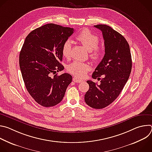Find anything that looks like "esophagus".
<instances>
[{
  "label": "esophagus",
  "instance_id": "34e87169",
  "mask_svg": "<svg viewBox=\"0 0 152 152\" xmlns=\"http://www.w3.org/2000/svg\"><path fill=\"white\" fill-rule=\"evenodd\" d=\"M73 80L75 82H76V83H81V82L83 81V80H82L78 79V78L76 77H74L73 78Z\"/></svg>",
  "mask_w": 152,
  "mask_h": 152
}]
</instances>
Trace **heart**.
Masks as SVG:
<instances>
[{
    "instance_id": "obj_1",
    "label": "heart",
    "mask_w": 152,
    "mask_h": 152,
    "mask_svg": "<svg viewBox=\"0 0 152 152\" xmlns=\"http://www.w3.org/2000/svg\"><path fill=\"white\" fill-rule=\"evenodd\" d=\"M76 39L89 50L90 57L94 61L99 60L102 55V50L98 46L99 37L88 29L82 30L76 37ZM72 42L67 39L64 42L62 47V54L64 58L69 59L72 55ZM88 63L75 61L68 66L69 73L77 77L82 78L90 70Z\"/></svg>"
}]
</instances>
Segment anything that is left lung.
<instances>
[{"label": "left lung", "instance_id": "left-lung-1", "mask_svg": "<svg viewBox=\"0 0 152 152\" xmlns=\"http://www.w3.org/2000/svg\"><path fill=\"white\" fill-rule=\"evenodd\" d=\"M94 27L102 32L105 53L92 75L93 79L101 80L100 84L86 81L90 88L84 99L90 107L102 109L113 103L123 89L131 72L132 58L129 45L122 35L106 25Z\"/></svg>", "mask_w": 152, "mask_h": 152}]
</instances>
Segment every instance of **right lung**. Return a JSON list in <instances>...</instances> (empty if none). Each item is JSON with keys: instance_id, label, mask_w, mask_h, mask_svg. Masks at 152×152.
I'll use <instances>...</instances> for the list:
<instances>
[{"instance_id": "1", "label": "right lung", "mask_w": 152, "mask_h": 152, "mask_svg": "<svg viewBox=\"0 0 152 152\" xmlns=\"http://www.w3.org/2000/svg\"><path fill=\"white\" fill-rule=\"evenodd\" d=\"M73 32V28L50 23L31 31L25 38L19 55L20 68L28 91L42 106L60 103L72 81L69 73L51 75L64 70L59 62L62 47Z\"/></svg>"}]
</instances>
